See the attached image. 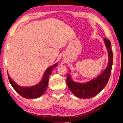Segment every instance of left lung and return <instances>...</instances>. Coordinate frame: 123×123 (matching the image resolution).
Listing matches in <instances>:
<instances>
[{"instance_id":"1","label":"left lung","mask_w":123,"mask_h":123,"mask_svg":"<svg viewBox=\"0 0 123 123\" xmlns=\"http://www.w3.org/2000/svg\"><path fill=\"white\" fill-rule=\"evenodd\" d=\"M104 41L108 53V64L100 75L89 81L80 83L73 80L71 75L67 74V85L76 97L81 98H89L95 96L103 90L108 82L111 72L113 54L111 51L110 41L105 38H104Z\"/></svg>"}]
</instances>
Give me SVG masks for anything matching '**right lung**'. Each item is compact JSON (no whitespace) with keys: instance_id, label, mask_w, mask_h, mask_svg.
Returning <instances> with one entry per match:
<instances>
[{"instance_id":"obj_1","label":"right lung","mask_w":123,"mask_h":123,"mask_svg":"<svg viewBox=\"0 0 123 123\" xmlns=\"http://www.w3.org/2000/svg\"><path fill=\"white\" fill-rule=\"evenodd\" d=\"M57 66H58V63H55V64L48 67L45 70L41 80H40L39 83L32 86H20L11 78L9 74L8 73V79L13 88L21 96L23 97L24 98L30 99L37 98L41 96L45 93L48 86L50 75L53 72V69L56 68Z\"/></svg>"}]
</instances>
